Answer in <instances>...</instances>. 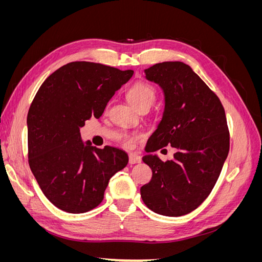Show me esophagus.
<instances>
[{
  "label": "esophagus",
  "mask_w": 262,
  "mask_h": 262,
  "mask_svg": "<svg viewBox=\"0 0 262 262\" xmlns=\"http://www.w3.org/2000/svg\"><path fill=\"white\" fill-rule=\"evenodd\" d=\"M141 162V157L138 154H129V163L130 164H137Z\"/></svg>",
  "instance_id": "34e87169"
}]
</instances>
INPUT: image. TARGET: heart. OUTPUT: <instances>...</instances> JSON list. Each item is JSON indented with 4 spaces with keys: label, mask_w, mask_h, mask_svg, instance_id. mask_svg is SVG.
<instances>
[{
    "label": "heart",
    "mask_w": 262,
    "mask_h": 262,
    "mask_svg": "<svg viewBox=\"0 0 262 262\" xmlns=\"http://www.w3.org/2000/svg\"><path fill=\"white\" fill-rule=\"evenodd\" d=\"M128 99L131 104L139 110L143 107H149L154 104L156 99L155 87L145 81H138L134 83L128 91ZM140 139L138 133L124 134L121 138V143L124 147L131 148Z\"/></svg>",
    "instance_id": "1"
}]
</instances>
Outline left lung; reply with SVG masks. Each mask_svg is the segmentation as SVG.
<instances>
[{
  "instance_id": "left-lung-1",
  "label": "left lung",
  "mask_w": 262,
  "mask_h": 262,
  "mask_svg": "<svg viewBox=\"0 0 262 262\" xmlns=\"http://www.w3.org/2000/svg\"><path fill=\"white\" fill-rule=\"evenodd\" d=\"M145 75L165 94L162 121L146 150L170 144L177 152L166 162L153 154L143 156L153 175L141 187V196L155 213L181 216L207 199L223 168L229 150L225 110L216 94L184 62L157 63Z\"/></svg>"
}]
</instances>
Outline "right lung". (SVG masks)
<instances>
[{
	"mask_svg": "<svg viewBox=\"0 0 262 262\" xmlns=\"http://www.w3.org/2000/svg\"><path fill=\"white\" fill-rule=\"evenodd\" d=\"M132 70L86 61L70 62L47 77L27 115L28 164L41 191L69 213H85L104 199L108 181L128 164L123 150L97 148L81 140L80 128L100 118Z\"/></svg>",
	"mask_w": 262,
	"mask_h": 262,
	"instance_id": "obj_1",
	"label": "right lung"
}]
</instances>
